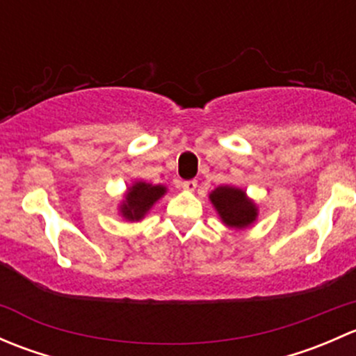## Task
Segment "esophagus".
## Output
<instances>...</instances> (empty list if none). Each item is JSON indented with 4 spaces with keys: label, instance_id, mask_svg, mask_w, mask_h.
I'll return each instance as SVG.
<instances>
[{
    "label": "esophagus",
    "instance_id": "1",
    "mask_svg": "<svg viewBox=\"0 0 356 356\" xmlns=\"http://www.w3.org/2000/svg\"><path fill=\"white\" fill-rule=\"evenodd\" d=\"M198 188V181H184L182 182V189H186V191H195V189Z\"/></svg>",
    "mask_w": 356,
    "mask_h": 356
}]
</instances>
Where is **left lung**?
<instances>
[{
  "label": "left lung",
  "instance_id": "obj_1",
  "mask_svg": "<svg viewBox=\"0 0 356 356\" xmlns=\"http://www.w3.org/2000/svg\"><path fill=\"white\" fill-rule=\"evenodd\" d=\"M211 203L229 227L243 229L257 218V207L246 198L245 191L231 186H220L210 195Z\"/></svg>",
  "mask_w": 356,
  "mask_h": 356
}]
</instances>
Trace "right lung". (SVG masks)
<instances>
[{"label": "right lung", "mask_w": 356, "mask_h": 356, "mask_svg": "<svg viewBox=\"0 0 356 356\" xmlns=\"http://www.w3.org/2000/svg\"><path fill=\"white\" fill-rule=\"evenodd\" d=\"M165 195L163 186L136 182L125 195V203L122 204V215L129 220H141L146 211L153 207L156 200Z\"/></svg>", "instance_id": "right-lung-1"}]
</instances>
